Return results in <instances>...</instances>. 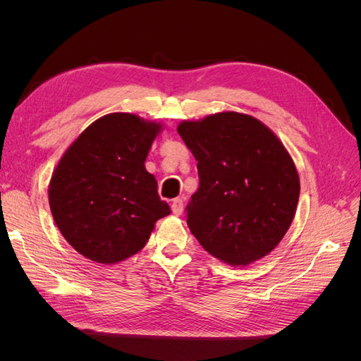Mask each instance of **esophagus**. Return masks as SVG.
<instances>
[{
	"instance_id": "34e87169",
	"label": "esophagus",
	"mask_w": 361,
	"mask_h": 361,
	"mask_svg": "<svg viewBox=\"0 0 361 361\" xmlns=\"http://www.w3.org/2000/svg\"><path fill=\"white\" fill-rule=\"evenodd\" d=\"M171 211L174 215H180L183 212V200L182 199H174L171 203Z\"/></svg>"
}]
</instances>
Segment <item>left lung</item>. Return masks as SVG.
I'll list each match as a JSON object with an SVG mask.
<instances>
[{
	"label": "left lung",
	"mask_w": 361,
	"mask_h": 361,
	"mask_svg": "<svg viewBox=\"0 0 361 361\" xmlns=\"http://www.w3.org/2000/svg\"><path fill=\"white\" fill-rule=\"evenodd\" d=\"M178 133L200 179L187 206L191 233L228 265L267 256L288 232L300 197L285 146L257 118L235 111L182 122Z\"/></svg>",
	"instance_id": "1"
}]
</instances>
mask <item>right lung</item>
Segmentation results:
<instances>
[{
  "instance_id": "1",
  "label": "right lung",
  "mask_w": 361,
  "mask_h": 361,
  "mask_svg": "<svg viewBox=\"0 0 361 361\" xmlns=\"http://www.w3.org/2000/svg\"><path fill=\"white\" fill-rule=\"evenodd\" d=\"M161 125L135 114L97 118L76 138L49 182L51 212L64 239L97 264H117L146 245L170 206L145 161Z\"/></svg>"
}]
</instances>
